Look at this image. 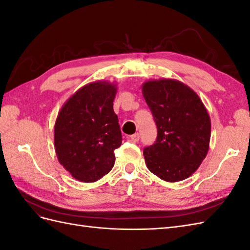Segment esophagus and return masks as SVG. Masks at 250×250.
Returning a JSON list of instances; mask_svg holds the SVG:
<instances>
[{"mask_svg":"<svg viewBox=\"0 0 250 250\" xmlns=\"http://www.w3.org/2000/svg\"><path fill=\"white\" fill-rule=\"evenodd\" d=\"M130 139H131L134 143H137V142L140 141V134H139V133H134V134L131 135Z\"/></svg>","mask_w":250,"mask_h":250,"instance_id":"esophagus-1","label":"esophagus"}]
</instances>
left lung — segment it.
Here are the masks:
<instances>
[{"label":"left lung","instance_id":"1","mask_svg":"<svg viewBox=\"0 0 250 250\" xmlns=\"http://www.w3.org/2000/svg\"><path fill=\"white\" fill-rule=\"evenodd\" d=\"M142 89L157 128L155 142L143 150L147 167L166 181L184 180L207 156L208 113L198 95L180 81L152 80Z\"/></svg>","mask_w":250,"mask_h":250}]
</instances>
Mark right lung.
I'll list each match as a JSON object with an SVG mask.
<instances>
[{
    "label": "right lung",
    "mask_w": 250,
    "mask_h": 250,
    "mask_svg": "<svg viewBox=\"0 0 250 250\" xmlns=\"http://www.w3.org/2000/svg\"><path fill=\"white\" fill-rule=\"evenodd\" d=\"M117 93L107 82H93L77 90L63 105L54 128L59 163L74 178L93 183L115 165V149L122 144L118 116L113 111Z\"/></svg>",
    "instance_id": "right-lung-1"
}]
</instances>
